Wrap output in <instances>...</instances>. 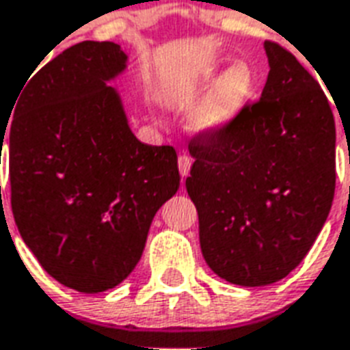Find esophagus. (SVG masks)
<instances>
[{"instance_id":"34e87169","label":"esophagus","mask_w":350,"mask_h":350,"mask_svg":"<svg viewBox=\"0 0 350 350\" xmlns=\"http://www.w3.org/2000/svg\"><path fill=\"white\" fill-rule=\"evenodd\" d=\"M191 165H193V159H191V155L180 154V157H178V167H180V174L187 176L189 170H191Z\"/></svg>"}]
</instances>
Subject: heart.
I'll use <instances>...</instances> for the list:
<instances>
[{"instance_id": "b5f03b06", "label": "heart", "mask_w": 350, "mask_h": 350, "mask_svg": "<svg viewBox=\"0 0 350 350\" xmlns=\"http://www.w3.org/2000/svg\"><path fill=\"white\" fill-rule=\"evenodd\" d=\"M252 72L245 63L234 64L224 72L213 90L196 109L195 122L200 129H219L234 118L252 89Z\"/></svg>"}]
</instances>
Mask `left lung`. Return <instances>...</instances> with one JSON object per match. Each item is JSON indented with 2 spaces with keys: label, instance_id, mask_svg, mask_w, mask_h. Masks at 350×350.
I'll list each match as a JSON object with an SVG mask.
<instances>
[{
  "label": "left lung",
  "instance_id": "obj_1",
  "mask_svg": "<svg viewBox=\"0 0 350 350\" xmlns=\"http://www.w3.org/2000/svg\"><path fill=\"white\" fill-rule=\"evenodd\" d=\"M260 100L189 141L185 182L198 211L200 248L215 274L258 287L306 258L336 189V124L317 79L273 40Z\"/></svg>",
  "mask_w": 350,
  "mask_h": 350
}]
</instances>
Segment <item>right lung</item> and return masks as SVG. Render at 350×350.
Here are the masks:
<instances>
[{"label":"right lung","mask_w":350,"mask_h":350,"mask_svg":"<svg viewBox=\"0 0 350 350\" xmlns=\"http://www.w3.org/2000/svg\"><path fill=\"white\" fill-rule=\"evenodd\" d=\"M124 66L118 44H76L29 76L7 122L18 232L46 273L81 293L135 269L154 215L180 187L176 150L139 141L105 85Z\"/></svg>","instance_id":"1"}]
</instances>
